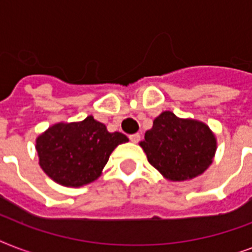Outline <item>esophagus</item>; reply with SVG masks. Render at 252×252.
Wrapping results in <instances>:
<instances>
[{
  "mask_svg": "<svg viewBox=\"0 0 252 252\" xmlns=\"http://www.w3.org/2000/svg\"><path fill=\"white\" fill-rule=\"evenodd\" d=\"M129 140L132 142H134V144H136V142H138L140 141V140H141V136H140V133H134V134H130L129 136Z\"/></svg>",
  "mask_w": 252,
  "mask_h": 252,
  "instance_id": "1",
  "label": "esophagus"
}]
</instances>
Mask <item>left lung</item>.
Segmentation results:
<instances>
[{
    "instance_id": "left-lung-1",
    "label": "left lung",
    "mask_w": 252,
    "mask_h": 252,
    "mask_svg": "<svg viewBox=\"0 0 252 252\" xmlns=\"http://www.w3.org/2000/svg\"><path fill=\"white\" fill-rule=\"evenodd\" d=\"M148 161L170 180H187L203 174L216 153V138L205 124L165 111L140 144Z\"/></svg>"
}]
</instances>
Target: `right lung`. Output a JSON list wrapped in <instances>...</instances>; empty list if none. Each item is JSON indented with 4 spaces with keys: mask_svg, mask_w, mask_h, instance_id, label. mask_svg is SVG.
I'll return each instance as SVG.
<instances>
[{
    "mask_svg": "<svg viewBox=\"0 0 252 252\" xmlns=\"http://www.w3.org/2000/svg\"><path fill=\"white\" fill-rule=\"evenodd\" d=\"M128 141L120 132L110 133L106 126L87 116L84 122L55 124L36 140L39 163L55 182L80 187L100 175L111 153Z\"/></svg>",
    "mask_w": 252,
    "mask_h": 252,
    "instance_id": "obj_1",
    "label": "right lung"
}]
</instances>
